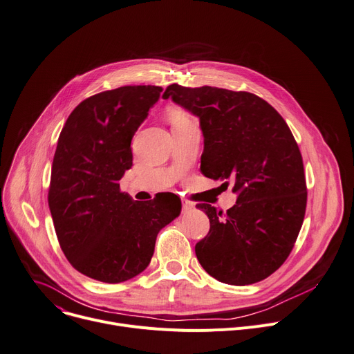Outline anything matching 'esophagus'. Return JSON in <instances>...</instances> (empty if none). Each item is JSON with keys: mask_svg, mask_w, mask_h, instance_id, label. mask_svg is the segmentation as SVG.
Segmentation results:
<instances>
[{"mask_svg": "<svg viewBox=\"0 0 354 354\" xmlns=\"http://www.w3.org/2000/svg\"><path fill=\"white\" fill-rule=\"evenodd\" d=\"M195 207V205L192 203L190 201H187V199H185V198H182V209H183V212H187V210H192Z\"/></svg>", "mask_w": 354, "mask_h": 354, "instance_id": "obj_1", "label": "esophagus"}]
</instances>
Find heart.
<instances>
[{"mask_svg":"<svg viewBox=\"0 0 354 354\" xmlns=\"http://www.w3.org/2000/svg\"><path fill=\"white\" fill-rule=\"evenodd\" d=\"M167 114H168V118H169V121H171L172 125L182 124V122H186V121L190 120L189 115H187L182 109H178V107H171V109H168Z\"/></svg>","mask_w":354,"mask_h":354,"instance_id":"heart-1","label":"heart"}]
</instances>
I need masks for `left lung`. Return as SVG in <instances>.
<instances>
[{
  "mask_svg": "<svg viewBox=\"0 0 354 354\" xmlns=\"http://www.w3.org/2000/svg\"><path fill=\"white\" fill-rule=\"evenodd\" d=\"M162 97L199 117L202 174L223 185L232 180L239 194L226 213L196 205L210 220L209 233L195 245L201 266L230 285L266 279L291 254L306 210L302 155L288 124L248 91L174 83Z\"/></svg>",
  "mask_w": 354,
  "mask_h": 354,
  "instance_id": "left-lung-1",
  "label": "left lung"
}]
</instances>
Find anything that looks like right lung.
Masks as SVG:
<instances>
[{
	"instance_id": "add662e5",
	"label": "right lung",
	"mask_w": 354,
	"mask_h": 354,
	"mask_svg": "<svg viewBox=\"0 0 354 354\" xmlns=\"http://www.w3.org/2000/svg\"><path fill=\"white\" fill-rule=\"evenodd\" d=\"M162 87L122 86L90 95L68 117L52 162L48 203L75 270L109 283L142 272L159 230L180 213L174 194L137 202L120 190L131 140Z\"/></svg>"
}]
</instances>
